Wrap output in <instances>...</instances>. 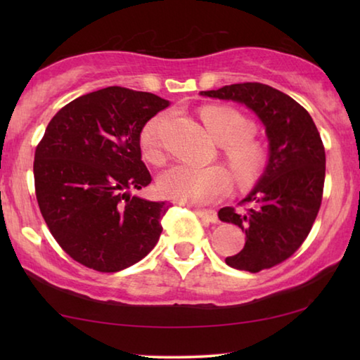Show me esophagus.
<instances>
[{"label": "esophagus", "mask_w": 360, "mask_h": 360, "mask_svg": "<svg viewBox=\"0 0 360 360\" xmlns=\"http://www.w3.org/2000/svg\"><path fill=\"white\" fill-rule=\"evenodd\" d=\"M195 212L202 219H205V221L212 224L217 222V212L214 210H195Z\"/></svg>", "instance_id": "esophagus-1"}]
</instances>
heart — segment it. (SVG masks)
Instances as JSON below:
<instances>
[{
    "label": "heart",
    "instance_id": "obj_1",
    "mask_svg": "<svg viewBox=\"0 0 360 360\" xmlns=\"http://www.w3.org/2000/svg\"><path fill=\"white\" fill-rule=\"evenodd\" d=\"M202 120L214 141L222 146L224 160L240 186H251L265 172L268 155L265 146L254 135V124L240 111L229 106H205ZM165 122L163 115L150 119L143 127L139 144L144 157L154 165L167 162L158 130ZM160 192L165 197L188 205H211L227 195L230 174L222 167L197 168L176 165L160 178Z\"/></svg>",
    "mask_w": 360,
    "mask_h": 360
}]
</instances>
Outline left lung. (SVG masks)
<instances>
[{"instance_id":"obj_1","label":"left lung","mask_w":360,"mask_h":360,"mask_svg":"<svg viewBox=\"0 0 360 360\" xmlns=\"http://www.w3.org/2000/svg\"><path fill=\"white\" fill-rule=\"evenodd\" d=\"M205 96L243 103L264 122L270 160L254 191L217 216L246 233L243 251L227 265L257 273L288 260L303 245L318 216L326 179V150L311 115L270 85L231 84Z\"/></svg>"}]
</instances>
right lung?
I'll return each mask as SVG.
<instances>
[{"label":"right lung","mask_w":360,"mask_h":360,"mask_svg":"<svg viewBox=\"0 0 360 360\" xmlns=\"http://www.w3.org/2000/svg\"><path fill=\"white\" fill-rule=\"evenodd\" d=\"M167 106L114 85L72 100L49 122L34 152L36 200L53 238L81 265L120 271L160 238L169 206L130 192L150 184L139 135Z\"/></svg>","instance_id":"right-lung-1"}]
</instances>
